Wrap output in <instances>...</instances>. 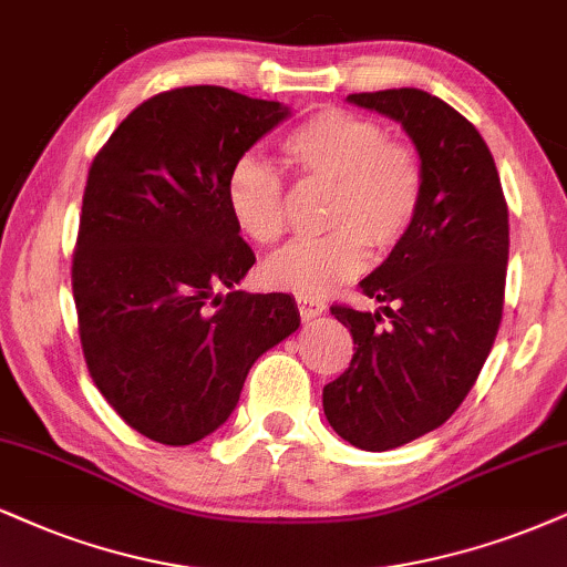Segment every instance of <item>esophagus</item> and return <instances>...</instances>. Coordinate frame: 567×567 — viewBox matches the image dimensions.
Instances as JSON below:
<instances>
[{
	"label": "esophagus",
	"mask_w": 567,
	"mask_h": 567,
	"mask_svg": "<svg viewBox=\"0 0 567 567\" xmlns=\"http://www.w3.org/2000/svg\"><path fill=\"white\" fill-rule=\"evenodd\" d=\"M297 305H299V316H302V320H312L326 312V305L312 297H297Z\"/></svg>",
	"instance_id": "1"
}]
</instances>
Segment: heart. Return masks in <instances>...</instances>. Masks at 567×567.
<instances>
[{
  "label": "heart",
  "instance_id": "b5f03b06",
  "mask_svg": "<svg viewBox=\"0 0 567 567\" xmlns=\"http://www.w3.org/2000/svg\"><path fill=\"white\" fill-rule=\"evenodd\" d=\"M284 157L302 178L331 184L323 236L297 239L265 265L270 286L299 297H320L354 276L368 247L386 251L404 239L423 197V167L410 144L386 136L368 115L326 107L305 117L284 138ZM226 205L251 241L284 236L286 192L276 167L239 157L226 178Z\"/></svg>",
  "mask_w": 567,
  "mask_h": 567
}]
</instances>
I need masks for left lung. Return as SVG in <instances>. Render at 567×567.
<instances>
[{"label":"left lung","instance_id":"obj_1","mask_svg":"<svg viewBox=\"0 0 567 567\" xmlns=\"http://www.w3.org/2000/svg\"><path fill=\"white\" fill-rule=\"evenodd\" d=\"M347 102L400 123L423 167L415 223L360 281L381 307H331L354 354L323 389V412L344 442L386 452L450 421L492 352L505 302L507 205L476 125L439 96L386 89Z\"/></svg>","mask_w":567,"mask_h":567}]
</instances>
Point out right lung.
Instances as JSON below:
<instances>
[{"label": "right lung", "instance_id": "add662e5", "mask_svg": "<svg viewBox=\"0 0 567 567\" xmlns=\"http://www.w3.org/2000/svg\"><path fill=\"white\" fill-rule=\"evenodd\" d=\"M289 115L223 86L173 89L138 104L91 163L73 255L83 358L152 442L218 431L257 358L299 328L289 295L236 289L255 251L226 205L230 165Z\"/></svg>", "mask_w": 567, "mask_h": 567}]
</instances>
